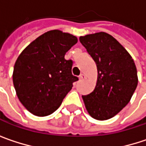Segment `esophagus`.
<instances>
[{
	"mask_svg": "<svg viewBox=\"0 0 146 146\" xmlns=\"http://www.w3.org/2000/svg\"><path fill=\"white\" fill-rule=\"evenodd\" d=\"M86 78H87V76H86L84 73H82V74H80V76H79V79H81V80L85 79Z\"/></svg>",
	"mask_w": 146,
	"mask_h": 146,
	"instance_id": "esophagus-1",
	"label": "esophagus"
}]
</instances>
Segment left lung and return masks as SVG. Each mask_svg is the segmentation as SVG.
<instances>
[{
	"label": "left lung",
	"mask_w": 146,
	"mask_h": 146,
	"mask_svg": "<svg viewBox=\"0 0 146 146\" xmlns=\"http://www.w3.org/2000/svg\"><path fill=\"white\" fill-rule=\"evenodd\" d=\"M79 40L97 67L95 90L82 96L88 113L96 120L116 116L130 102L138 84L137 69L127 50L111 35L99 32Z\"/></svg>",
	"instance_id": "obj_1"
}]
</instances>
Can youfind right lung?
Instances as JSON below:
<instances>
[{"instance_id": "1", "label": "right lung", "mask_w": 146, "mask_h": 146, "mask_svg": "<svg viewBox=\"0 0 146 146\" xmlns=\"http://www.w3.org/2000/svg\"><path fill=\"white\" fill-rule=\"evenodd\" d=\"M78 42L71 34L50 30L29 44L18 56L13 81L23 106L32 114L53 113L78 78L72 74L73 62L65 54Z\"/></svg>"}]
</instances>
